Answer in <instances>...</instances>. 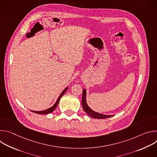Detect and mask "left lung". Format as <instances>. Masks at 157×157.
<instances>
[{
    "instance_id": "obj_1",
    "label": "left lung",
    "mask_w": 157,
    "mask_h": 157,
    "mask_svg": "<svg viewBox=\"0 0 157 157\" xmlns=\"http://www.w3.org/2000/svg\"><path fill=\"white\" fill-rule=\"evenodd\" d=\"M82 106L84 110L86 112V114L90 117L94 119H106L113 116L114 115H105L102 114L98 112H96L91 109L87 104L86 101V89H84L82 91Z\"/></svg>"
}]
</instances>
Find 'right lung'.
Returning <instances> with one entry per match:
<instances>
[{
  "label": "right lung",
  "mask_w": 157,
  "mask_h": 157,
  "mask_svg": "<svg viewBox=\"0 0 157 157\" xmlns=\"http://www.w3.org/2000/svg\"><path fill=\"white\" fill-rule=\"evenodd\" d=\"M68 86H67L64 90L62 91V93L60 94V95L59 96L58 99L56 100V102L54 104V105H53L51 107L46 109V110H41V111H35V110H31L32 112H33V113H36V114H49V113H52V112L55 109V108L57 107L58 103H59V101L61 99V98L63 96V94L66 93V91L68 90Z\"/></svg>",
  "instance_id": "obj_1"
}]
</instances>
